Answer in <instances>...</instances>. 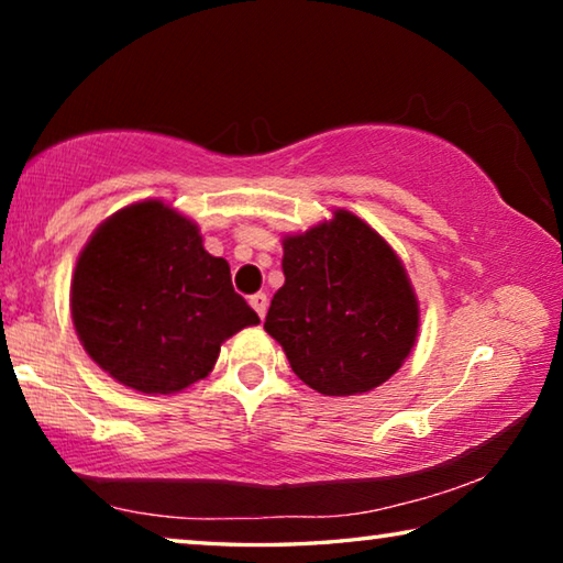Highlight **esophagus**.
I'll return each mask as SVG.
<instances>
[{"label":"esophagus","instance_id":"34e87169","mask_svg":"<svg viewBox=\"0 0 563 563\" xmlns=\"http://www.w3.org/2000/svg\"><path fill=\"white\" fill-rule=\"evenodd\" d=\"M247 302H251V308L258 312V318L263 320L265 312H268V295L255 292V295H251V300H247Z\"/></svg>","mask_w":563,"mask_h":563}]
</instances>
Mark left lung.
<instances>
[{"label":"left lung","instance_id":"8db88e82","mask_svg":"<svg viewBox=\"0 0 563 563\" xmlns=\"http://www.w3.org/2000/svg\"><path fill=\"white\" fill-rule=\"evenodd\" d=\"M285 285L265 330L305 385L345 397L387 383L415 345L419 310L402 263L357 216L338 211L283 241Z\"/></svg>","mask_w":563,"mask_h":563}]
</instances>
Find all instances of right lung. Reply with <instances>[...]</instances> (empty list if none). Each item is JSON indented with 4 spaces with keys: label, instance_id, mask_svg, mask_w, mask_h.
Segmentation results:
<instances>
[{
    "label": "right lung",
    "instance_id": "add662e5",
    "mask_svg": "<svg viewBox=\"0 0 563 563\" xmlns=\"http://www.w3.org/2000/svg\"><path fill=\"white\" fill-rule=\"evenodd\" d=\"M71 318L84 350L121 385L170 395L211 373L221 342L261 318L198 228L161 201L97 228L76 263Z\"/></svg>",
    "mask_w": 563,
    "mask_h": 563
}]
</instances>
